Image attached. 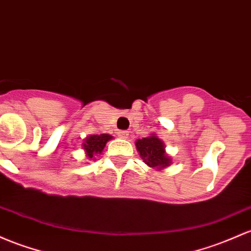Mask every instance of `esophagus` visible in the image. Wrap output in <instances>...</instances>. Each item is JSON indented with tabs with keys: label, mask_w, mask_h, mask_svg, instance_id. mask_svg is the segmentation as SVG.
Segmentation results:
<instances>
[{
	"label": "esophagus",
	"mask_w": 251,
	"mask_h": 251,
	"mask_svg": "<svg viewBox=\"0 0 251 251\" xmlns=\"http://www.w3.org/2000/svg\"><path fill=\"white\" fill-rule=\"evenodd\" d=\"M118 136L120 137V138H124V139H126V138H128V131H119L118 132Z\"/></svg>",
	"instance_id": "obj_1"
}]
</instances>
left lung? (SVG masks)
<instances>
[{
	"instance_id": "left-lung-1",
	"label": "left lung",
	"mask_w": 251,
	"mask_h": 251,
	"mask_svg": "<svg viewBox=\"0 0 251 251\" xmlns=\"http://www.w3.org/2000/svg\"><path fill=\"white\" fill-rule=\"evenodd\" d=\"M136 148L149 167L161 169L170 164V158L164 151L163 142L155 136L138 139L136 142Z\"/></svg>"
}]
</instances>
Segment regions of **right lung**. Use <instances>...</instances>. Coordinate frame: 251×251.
Instances as JSON below:
<instances>
[{
  "mask_svg": "<svg viewBox=\"0 0 251 251\" xmlns=\"http://www.w3.org/2000/svg\"><path fill=\"white\" fill-rule=\"evenodd\" d=\"M109 139H112V136L109 134H93V136L88 137L87 139L84 140L83 143V149L87 152V156L89 158H93V156L95 153H101V151L103 150V148L106 147V143L108 142Z\"/></svg>",
  "mask_w": 251,
  "mask_h": 251,
  "instance_id": "right-lung-1",
  "label": "right lung"
}]
</instances>
